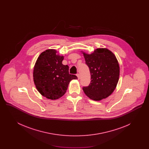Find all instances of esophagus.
I'll list each match as a JSON object with an SVG mask.
<instances>
[{
  "label": "esophagus",
  "instance_id": "obj_1",
  "mask_svg": "<svg viewBox=\"0 0 149 149\" xmlns=\"http://www.w3.org/2000/svg\"><path fill=\"white\" fill-rule=\"evenodd\" d=\"M77 77H78V79L79 80V79H80V74H77Z\"/></svg>",
  "mask_w": 149,
  "mask_h": 149
}]
</instances>
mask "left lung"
Wrapping results in <instances>:
<instances>
[{
    "instance_id": "1",
    "label": "left lung",
    "mask_w": 149,
    "mask_h": 149,
    "mask_svg": "<svg viewBox=\"0 0 149 149\" xmlns=\"http://www.w3.org/2000/svg\"><path fill=\"white\" fill-rule=\"evenodd\" d=\"M91 76L89 86L83 87L85 95L99 101L113 92L120 77V66L113 53L107 48H98L92 54L81 51Z\"/></svg>"
}]
</instances>
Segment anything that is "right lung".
Returning a JSON list of instances; mask_svg holds the SVG:
<instances>
[{"mask_svg":"<svg viewBox=\"0 0 149 149\" xmlns=\"http://www.w3.org/2000/svg\"><path fill=\"white\" fill-rule=\"evenodd\" d=\"M64 56L55 49L42 52L36 61L33 77L36 89L46 98L55 100L66 92L70 81L77 79L76 75L69 74V66L62 64Z\"/></svg>","mask_w":149,"mask_h":149,"instance_id":"add662e5","label":"right lung"}]
</instances>
